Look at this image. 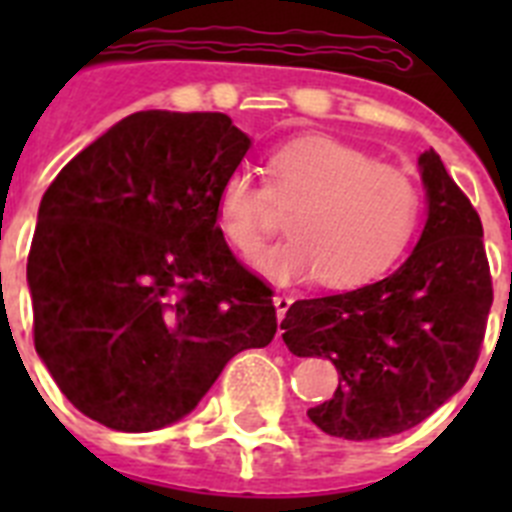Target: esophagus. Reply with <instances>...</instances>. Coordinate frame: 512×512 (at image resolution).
I'll list each match as a JSON object with an SVG mask.
<instances>
[{
  "label": "esophagus",
  "instance_id": "34e87169",
  "mask_svg": "<svg viewBox=\"0 0 512 512\" xmlns=\"http://www.w3.org/2000/svg\"><path fill=\"white\" fill-rule=\"evenodd\" d=\"M289 305H292V297H289V295H274V307H277V318L279 320L287 315Z\"/></svg>",
  "mask_w": 512,
  "mask_h": 512
}]
</instances>
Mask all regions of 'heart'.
<instances>
[{
    "mask_svg": "<svg viewBox=\"0 0 512 512\" xmlns=\"http://www.w3.org/2000/svg\"><path fill=\"white\" fill-rule=\"evenodd\" d=\"M269 187L248 169L228 174L215 197V223L233 251L256 253L271 228V200L292 207L287 241L253 261L279 284L318 279L351 289L379 277L405 251L420 220V192L408 174L341 140L305 135L266 164Z\"/></svg>",
    "mask_w": 512,
    "mask_h": 512,
    "instance_id": "obj_1",
    "label": "heart"
}]
</instances>
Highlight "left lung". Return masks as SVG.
Here are the masks:
<instances>
[{
  "label": "left lung",
  "mask_w": 512,
  "mask_h": 512,
  "mask_svg": "<svg viewBox=\"0 0 512 512\" xmlns=\"http://www.w3.org/2000/svg\"><path fill=\"white\" fill-rule=\"evenodd\" d=\"M423 233L390 277L297 300L282 320L295 356H325L336 395L307 410L320 431L374 441L408 431L464 387L492 305L482 220L436 151L418 158Z\"/></svg>",
  "instance_id": "8db88e82"
}]
</instances>
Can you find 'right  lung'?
Returning a JSON list of instances; mask_svg holds the SVG:
<instances>
[{"label":"right lung","instance_id":"add662e5","mask_svg":"<svg viewBox=\"0 0 512 512\" xmlns=\"http://www.w3.org/2000/svg\"><path fill=\"white\" fill-rule=\"evenodd\" d=\"M251 138L223 112H135L45 189L27 287L35 351L76 410L146 433L277 333L271 289L215 223Z\"/></svg>","mask_w":512,"mask_h":512}]
</instances>
